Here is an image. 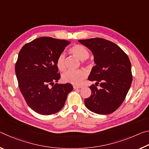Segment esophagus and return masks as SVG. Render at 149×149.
Returning <instances> with one entry per match:
<instances>
[{"mask_svg":"<svg viewBox=\"0 0 149 149\" xmlns=\"http://www.w3.org/2000/svg\"><path fill=\"white\" fill-rule=\"evenodd\" d=\"M74 89H81L82 87L81 86H79V85H74Z\"/></svg>","mask_w":149,"mask_h":149,"instance_id":"1","label":"esophagus"}]
</instances>
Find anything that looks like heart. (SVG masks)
Returning a JSON list of instances; mask_svg holds the SVG:
<instances>
[{
    "instance_id": "obj_1",
    "label": "heart",
    "mask_w": 149,
    "mask_h": 149,
    "mask_svg": "<svg viewBox=\"0 0 149 149\" xmlns=\"http://www.w3.org/2000/svg\"><path fill=\"white\" fill-rule=\"evenodd\" d=\"M70 52L74 56L81 60H86L89 57V50L84 45L75 44L70 48ZM56 66L60 71L64 72L65 70V57L64 53L58 55L56 59ZM87 72L85 70H77V71H67L62 75L63 81L69 83L74 85H79L87 77Z\"/></svg>"
}]
</instances>
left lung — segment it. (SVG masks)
<instances>
[{"mask_svg": "<svg viewBox=\"0 0 149 149\" xmlns=\"http://www.w3.org/2000/svg\"><path fill=\"white\" fill-rule=\"evenodd\" d=\"M91 50L96 65L88 79L100 85L89 87L91 95L84 102L88 109L99 114H109L124 100L132 82L129 57L116 44L102 38L79 40Z\"/></svg>", "mask_w": 149, "mask_h": 149, "instance_id": "8db88e82", "label": "left lung"}]
</instances>
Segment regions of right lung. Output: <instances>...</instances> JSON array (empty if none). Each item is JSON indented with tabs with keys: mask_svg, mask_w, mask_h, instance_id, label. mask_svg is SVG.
I'll return each instance as SVG.
<instances>
[{
	"mask_svg": "<svg viewBox=\"0 0 149 149\" xmlns=\"http://www.w3.org/2000/svg\"><path fill=\"white\" fill-rule=\"evenodd\" d=\"M70 42L42 37L24 45L19 52L15 72L19 88L27 105L41 115H52L62 109L71 84H57L60 78L56 59Z\"/></svg>",
	"mask_w": 149,
	"mask_h": 149,
	"instance_id": "right-lung-1",
	"label": "right lung"
}]
</instances>
